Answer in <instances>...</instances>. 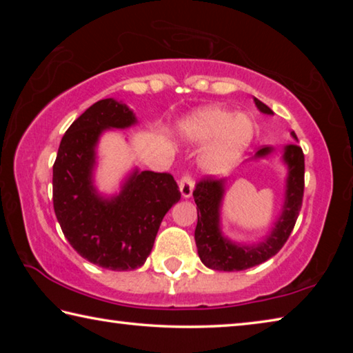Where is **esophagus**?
I'll return each mask as SVG.
<instances>
[{
  "mask_svg": "<svg viewBox=\"0 0 353 353\" xmlns=\"http://www.w3.org/2000/svg\"><path fill=\"white\" fill-rule=\"evenodd\" d=\"M179 187H181V193L183 198H190V196L193 194L194 182H193V177H191L190 172H183L181 181H179Z\"/></svg>",
  "mask_w": 353,
  "mask_h": 353,
  "instance_id": "esophagus-1",
  "label": "esophagus"
}]
</instances>
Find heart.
I'll list each match as a JSON object with an SVG mask.
<instances>
[{
  "label": "heart",
  "mask_w": 353,
  "mask_h": 353,
  "mask_svg": "<svg viewBox=\"0 0 353 353\" xmlns=\"http://www.w3.org/2000/svg\"><path fill=\"white\" fill-rule=\"evenodd\" d=\"M185 132L194 141H214L204 163L212 170L225 168L241 154L254 137V123L246 115H235L223 107L199 110L185 124Z\"/></svg>",
  "instance_id": "obj_1"
}]
</instances>
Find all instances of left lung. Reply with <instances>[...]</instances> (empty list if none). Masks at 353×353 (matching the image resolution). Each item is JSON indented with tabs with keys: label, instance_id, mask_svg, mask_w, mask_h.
I'll return each instance as SVG.
<instances>
[{
	"label": "left lung",
	"instance_id": "left-lung-1",
	"mask_svg": "<svg viewBox=\"0 0 353 353\" xmlns=\"http://www.w3.org/2000/svg\"><path fill=\"white\" fill-rule=\"evenodd\" d=\"M254 101L263 113H272L270 107L263 104L261 101L256 98ZM292 137H296L294 132ZM270 152L271 148L263 146L256 152V157H265ZM283 159L290 166L283 214L279 218L271 236L259 246H236L224 240L218 227L223 181H214L212 177L204 176L196 182L193 198L198 205V224L194 230V240L202 263L210 270L229 272L249 270L270 260L283 248L294 229L302 208L303 187H305V157L301 146L290 145L285 148Z\"/></svg>",
	"mask_w": 353,
	"mask_h": 353
}]
</instances>
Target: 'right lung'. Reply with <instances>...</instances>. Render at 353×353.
<instances>
[{
	"instance_id": "right-lung-1",
	"label": "right lung",
	"mask_w": 353,
	"mask_h": 353,
	"mask_svg": "<svg viewBox=\"0 0 353 353\" xmlns=\"http://www.w3.org/2000/svg\"><path fill=\"white\" fill-rule=\"evenodd\" d=\"M134 113L115 99H101L67 129L52 165V204L65 238L77 254L112 271L140 268L151 254L165 213L181 199L170 172L135 171L121 194H94V145L104 129H124Z\"/></svg>"
}]
</instances>
